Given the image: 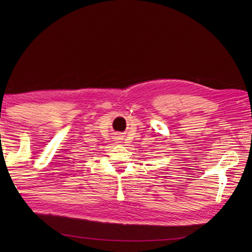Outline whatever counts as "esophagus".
Here are the masks:
<instances>
[{
  "instance_id": "1",
  "label": "esophagus",
  "mask_w": 252,
  "mask_h": 252,
  "mask_svg": "<svg viewBox=\"0 0 252 252\" xmlns=\"http://www.w3.org/2000/svg\"><path fill=\"white\" fill-rule=\"evenodd\" d=\"M119 137H121V136H119ZM119 140H121V138H119Z\"/></svg>"
}]
</instances>
